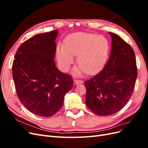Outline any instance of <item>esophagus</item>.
<instances>
[{"label": "esophagus", "instance_id": "1", "mask_svg": "<svg viewBox=\"0 0 148 148\" xmlns=\"http://www.w3.org/2000/svg\"><path fill=\"white\" fill-rule=\"evenodd\" d=\"M83 81L82 79H75V84H81L83 83Z\"/></svg>", "mask_w": 148, "mask_h": 148}]
</instances>
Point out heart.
<instances>
[{
  "instance_id": "b5f03b06",
  "label": "heart",
  "mask_w": 148,
  "mask_h": 148,
  "mask_svg": "<svg viewBox=\"0 0 148 148\" xmlns=\"http://www.w3.org/2000/svg\"><path fill=\"white\" fill-rule=\"evenodd\" d=\"M110 44L106 37L93 34L77 33L67 38L64 47L57 48V58L60 68L67 71L77 56L79 64L75 69L78 75L86 72L93 75L101 71L108 59Z\"/></svg>"
}]
</instances>
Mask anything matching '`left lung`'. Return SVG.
Here are the masks:
<instances>
[{
	"label": "left lung",
	"mask_w": 148,
	"mask_h": 148,
	"mask_svg": "<svg viewBox=\"0 0 148 148\" xmlns=\"http://www.w3.org/2000/svg\"><path fill=\"white\" fill-rule=\"evenodd\" d=\"M109 34L112 49L108 61L101 72L84 82L87 107L102 116L115 114L127 104L138 75L132 47L117 34Z\"/></svg>",
	"instance_id": "8db88e82"
}]
</instances>
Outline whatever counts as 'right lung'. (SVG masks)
<instances>
[{
    "label": "right lung",
    "instance_id": "obj_1",
    "mask_svg": "<svg viewBox=\"0 0 148 148\" xmlns=\"http://www.w3.org/2000/svg\"><path fill=\"white\" fill-rule=\"evenodd\" d=\"M57 34L53 30L26 40L18 48L12 65L19 100L26 109L41 117L56 114L73 87L72 77L58 70L53 60Z\"/></svg>",
    "mask_w": 148,
    "mask_h": 148
}]
</instances>
